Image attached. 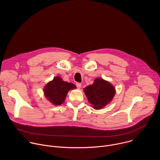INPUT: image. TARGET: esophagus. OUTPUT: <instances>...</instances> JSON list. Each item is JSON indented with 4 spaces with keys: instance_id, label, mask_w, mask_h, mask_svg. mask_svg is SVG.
<instances>
[{
    "instance_id": "esophagus-1",
    "label": "esophagus",
    "mask_w": 160,
    "mask_h": 160,
    "mask_svg": "<svg viewBox=\"0 0 160 160\" xmlns=\"http://www.w3.org/2000/svg\"><path fill=\"white\" fill-rule=\"evenodd\" d=\"M76 86L78 88H80L81 87H82V84L80 83H76Z\"/></svg>"
}]
</instances>
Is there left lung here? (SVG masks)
I'll list each match as a JSON object with an SVG mask.
<instances>
[{
    "instance_id": "8db88e82",
    "label": "left lung",
    "mask_w": 160,
    "mask_h": 160,
    "mask_svg": "<svg viewBox=\"0 0 160 160\" xmlns=\"http://www.w3.org/2000/svg\"><path fill=\"white\" fill-rule=\"evenodd\" d=\"M84 92L93 108L95 109H100L111 101L116 90L109 82L97 78L92 85L84 88Z\"/></svg>"
}]
</instances>
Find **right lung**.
Returning a JSON list of instances; mask_svg holds the SVG:
<instances>
[{
    "label": "right lung",
    "mask_w": 160,
    "mask_h": 160,
    "mask_svg": "<svg viewBox=\"0 0 160 160\" xmlns=\"http://www.w3.org/2000/svg\"><path fill=\"white\" fill-rule=\"evenodd\" d=\"M76 87L73 83L63 81L60 77H56L45 86L43 92L48 101L58 106L64 102L68 91Z\"/></svg>",
    "instance_id": "add662e5"
}]
</instances>
